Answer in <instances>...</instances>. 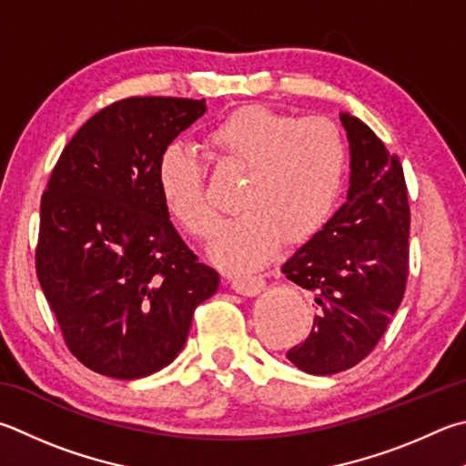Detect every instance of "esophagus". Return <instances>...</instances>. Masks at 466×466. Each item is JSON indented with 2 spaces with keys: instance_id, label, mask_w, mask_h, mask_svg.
<instances>
[{
  "instance_id": "obj_1",
  "label": "esophagus",
  "mask_w": 466,
  "mask_h": 466,
  "mask_svg": "<svg viewBox=\"0 0 466 466\" xmlns=\"http://www.w3.org/2000/svg\"><path fill=\"white\" fill-rule=\"evenodd\" d=\"M265 279L262 277H240L232 281V289L240 295H247V298H255L260 291H265Z\"/></svg>"
}]
</instances>
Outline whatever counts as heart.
<instances>
[{
	"label": "heart",
	"instance_id": "1",
	"mask_svg": "<svg viewBox=\"0 0 466 466\" xmlns=\"http://www.w3.org/2000/svg\"><path fill=\"white\" fill-rule=\"evenodd\" d=\"M219 157L247 173L238 193L244 214L226 224L211 258L230 273H250L277 255L283 240L311 238L332 214L346 173L340 130L321 117H295L248 106L226 116L208 134ZM165 206L185 230L209 240L218 211L199 160L183 145H168L157 163Z\"/></svg>",
	"mask_w": 466,
	"mask_h": 466
}]
</instances>
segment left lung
I'll list each match as a JSON object with an SVG mask.
<instances>
[{
  "label": "left lung",
  "mask_w": 466,
  "mask_h": 466,
  "mask_svg": "<svg viewBox=\"0 0 466 466\" xmlns=\"http://www.w3.org/2000/svg\"><path fill=\"white\" fill-rule=\"evenodd\" d=\"M340 122L350 145L346 204L281 267L318 303L309 336L287 352L309 375L340 373L375 349L410 273V204L400 158L359 117L342 112Z\"/></svg>",
  "instance_id": "8db88e82"
}]
</instances>
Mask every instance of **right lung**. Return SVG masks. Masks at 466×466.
<instances>
[{"mask_svg":"<svg viewBox=\"0 0 466 466\" xmlns=\"http://www.w3.org/2000/svg\"><path fill=\"white\" fill-rule=\"evenodd\" d=\"M206 99L128 97L81 126L40 201L36 275L69 350L112 379L165 369L218 291L168 219L157 163Z\"/></svg>","mask_w":466,"mask_h":466,"instance_id":"add662e5","label":"right lung"}]
</instances>
